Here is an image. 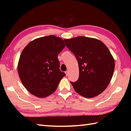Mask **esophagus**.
Returning a JSON list of instances; mask_svg holds the SVG:
<instances>
[{
	"label": "esophagus",
	"instance_id": "34e87169",
	"mask_svg": "<svg viewBox=\"0 0 131 131\" xmlns=\"http://www.w3.org/2000/svg\"><path fill=\"white\" fill-rule=\"evenodd\" d=\"M65 73H66V76H67V77H68V75H69V72H68V71H67V72H65Z\"/></svg>",
	"mask_w": 131,
	"mask_h": 131
}]
</instances>
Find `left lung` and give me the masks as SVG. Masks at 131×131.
I'll return each instance as SVG.
<instances>
[{
  "label": "left lung",
  "mask_w": 131,
  "mask_h": 131,
  "mask_svg": "<svg viewBox=\"0 0 131 131\" xmlns=\"http://www.w3.org/2000/svg\"><path fill=\"white\" fill-rule=\"evenodd\" d=\"M66 46L76 57L79 78L70 82L74 90L86 98H93L106 89L115 68L114 59L104 43L85 37L65 39Z\"/></svg>",
  "instance_id": "left-lung-1"
}]
</instances>
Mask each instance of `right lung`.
<instances>
[{
  "label": "right lung",
  "instance_id": "add662e5",
  "mask_svg": "<svg viewBox=\"0 0 131 131\" xmlns=\"http://www.w3.org/2000/svg\"><path fill=\"white\" fill-rule=\"evenodd\" d=\"M65 46L62 39L51 35L34 39L23 50L18 62V74L31 94L45 98L56 90L66 75L59 69L57 58Z\"/></svg>",
  "mask_w": 131,
  "mask_h": 131
}]
</instances>
